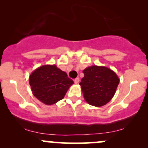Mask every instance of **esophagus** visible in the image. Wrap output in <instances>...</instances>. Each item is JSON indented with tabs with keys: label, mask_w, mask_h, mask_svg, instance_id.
I'll return each mask as SVG.
<instances>
[{
	"label": "esophagus",
	"mask_w": 148,
	"mask_h": 148,
	"mask_svg": "<svg viewBox=\"0 0 148 148\" xmlns=\"http://www.w3.org/2000/svg\"><path fill=\"white\" fill-rule=\"evenodd\" d=\"M79 81H80V79H79V77H77V78H76L75 79H74V83H75V84H79Z\"/></svg>",
	"instance_id": "1"
}]
</instances>
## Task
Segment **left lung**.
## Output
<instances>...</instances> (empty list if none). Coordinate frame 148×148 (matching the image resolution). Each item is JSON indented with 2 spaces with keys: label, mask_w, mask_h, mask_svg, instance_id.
<instances>
[{
  "label": "left lung",
  "mask_w": 148,
  "mask_h": 148,
  "mask_svg": "<svg viewBox=\"0 0 148 148\" xmlns=\"http://www.w3.org/2000/svg\"><path fill=\"white\" fill-rule=\"evenodd\" d=\"M81 86L84 99L89 104L102 106L114 96L120 79L117 74L108 67L93 65L83 71Z\"/></svg>",
  "instance_id": "obj_1"
}]
</instances>
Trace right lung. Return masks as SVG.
Wrapping results in <instances>:
<instances>
[{"label": "right lung", "instance_id": "add662e5", "mask_svg": "<svg viewBox=\"0 0 148 148\" xmlns=\"http://www.w3.org/2000/svg\"><path fill=\"white\" fill-rule=\"evenodd\" d=\"M29 84L37 99L47 105H52L63 99L74 81L55 64H46L32 72Z\"/></svg>", "mask_w": 148, "mask_h": 148}]
</instances>
